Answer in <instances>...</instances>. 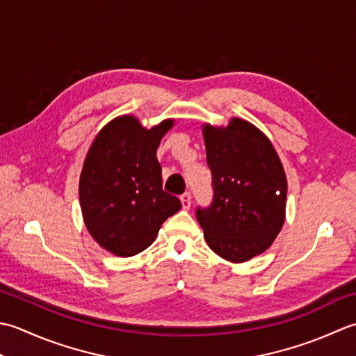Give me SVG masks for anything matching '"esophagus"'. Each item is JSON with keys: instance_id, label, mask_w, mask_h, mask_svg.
Segmentation results:
<instances>
[{"instance_id": "obj_1", "label": "esophagus", "mask_w": 356, "mask_h": 356, "mask_svg": "<svg viewBox=\"0 0 356 356\" xmlns=\"http://www.w3.org/2000/svg\"><path fill=\"white\" fill-rule=\"evenodd\" d=\"M179 200H181V204H183V209H186V210L191 209V206H192V195L191 193L188 192L183 193L179 197Z\"/></svg>"}]
</instances>
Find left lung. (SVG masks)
Returning a JSON list of instances; mask_svg holds the SVG:
<instances>
[{"label":"left lung","instance_id":"left-lung-1","mask_svg":"<svg viewBox=\"0 0 356 356\" xmlns=\"http://www.w3.org/2000/svg\"><path fill=\"white\" fill-rule=\"evenodd\" d=\"M213 201L197 220L216 255L244 263L267 250L286 218L287 179L281 159L259 129L232 118L202 126Z\"/></svg>","mask_w":356,"mask_h":356}]
</instances>
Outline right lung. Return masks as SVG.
I'll list each match as a JSON object with an SVG mask.
<instances>
[{
  "instance_id": "add662e5",
  "label": "right lung",
  "mask_w": 356,
  "mask_h": 356,
  "mask_svg": "<svg viewBox=\"0 0 356 356\" xmlns=\"http://www.w3.org/2000/svg\"><path fill=\"white\" fill-rule=\"evenodd\" d=\"M173 126L146 129L132 115L99 130L79 177V204L92 238L117 257H134L155 241L161 224L181 209L163 191L156 149Z\"/></svg>"
}]
</instances>
